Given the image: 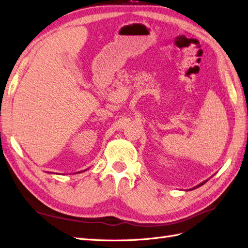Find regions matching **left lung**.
Segmentation results:
<instances>
[{
	"label": "left lung",
	"instance_id": "8db88e82",
	"mask_svg": "<svg viewBox=\"0 0 248 248\" xmlns=\"http://www.w3.org/2000/svg\"><path fill=\"white\" fill-rule=\"evenodd\" d=\"M207 183V180H205V181H202V183H201L200 185H197L196 186H194V188H192V190H194V189H196V188H199V186H202L203 184H206Z\"/></svg>",
	"mask_w": 248,
	"mask_h": 248
}]
</instances>
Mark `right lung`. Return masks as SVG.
Instances as JSON below:
<instances>
[{
    "instance_id": "obj_1",
    "label": "right lung",
    "mask_w": 248,
    "mask_h": 248,
    "mask_svg": "<svg viewBox=\"0 0 248 248\" xmlns=\"http://www.w3.org/2000/svg\"><path fill=\"white\" fill-rule=\"evenodd\" d=\"M81 172H84V170H80V172H78V173H81ZM78 173H76V174H78Z\"/></svg>"
}]
</instances>
